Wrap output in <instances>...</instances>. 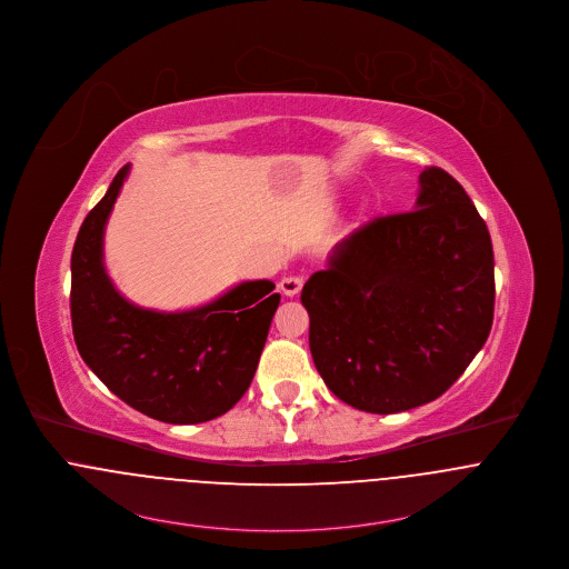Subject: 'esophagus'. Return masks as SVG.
<instances>
[{
	"mask_svg": "<svg viewBox=\"0 0 569 569\" xmlns=\"http://www.w3.org/2000/svg\"><path fill=\"white\" fill-rule=\"evenodd\" d=\"M302 284H305V278L302 276H287L280 280V291L287 296V298H293L302 291Z\"/></svg>",
	"mask_w": 569,
	"mask_h": 569,
	"instance_id": "esophagus-1",
	"label": "esophagus"
}]
</instances>
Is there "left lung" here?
I'll use <instances>...</instances> for the list:
<instances>
[{
  "instance_id": "8db88e82",
  "label": "left lung",
  "mask_w": 569,
  "mask_h": 569,
  "mask_svg": "<svg viewBox=\"0 0 569 569\" xmlns=\"http://www.w3.org/2000/svg\"><path fill=\"white\" fill-rule=\"evenodd\" d=\"M493 300L487 223L439 167L419 173L415 210L355 230L302 289L326 387L378 415L446 393L485 346Z\"/></svg>"
}]
</instances>
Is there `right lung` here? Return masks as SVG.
Instances as JSON below:
<instances>
[{"mask_svg": "<svg viewBox=\"0 0 569 569\" xmlns=\"http://www.w3.org/2000/svg\"><path fill=\"white\" fill-rule=\"evenodd\" d=\"M130 164L87 214L71 252V326L80 357L126 405L167 423H200L248 391L280 293L271 280L232 287L200 309L130 305L103 267V228Z\"/></svg>", "mask_w": 569, "mask_h": 569, "instance_id": "add662e5", "label": "right lung"}]
</instances>
